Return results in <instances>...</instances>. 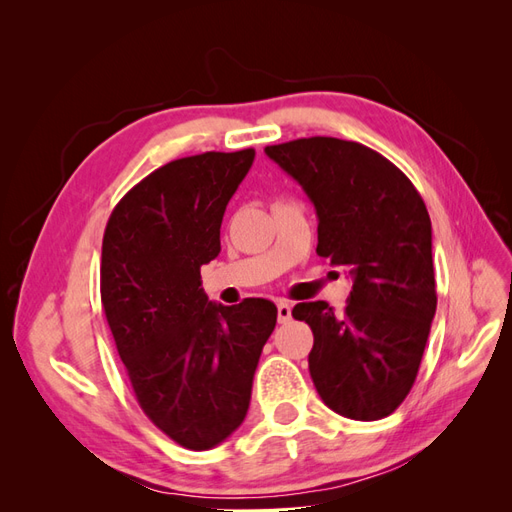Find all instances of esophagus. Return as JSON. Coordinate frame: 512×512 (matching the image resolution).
<instances>
[{
  "label": "esophagus",
  "mask_w": 512,
  "mask_h": 512,
  "mask_svg": "<svg viewBox=\"0 0 512 512\" xmlns=\"http://www.w3.org/2000/svg\"><path fill=\"white\" fill-rule=\"evenodd\" d=\"M290 318H292V305L288 301H277V320L286 324L290 322Z\"/></svg>",
  "instance_id": "34e87169"
}]
</instances>
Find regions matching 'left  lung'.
I'll use <instances>...</instances> for the list:
<instances>
[{
    "mask_svg": "<svg viewBox=\"0 0 512 512\" xmlns=\"http://www.w3.org/2000/svg\"><path fill=\"white\" fill-rule=\"evenodd\" d=\"M265 153L314 203L316 252L352 277L342 316L324 301L292 309L314 333L316 391L337 414L378 421L410 393L436 314L427 207L395 164L361 143L312 136Z\"/></svg>",
    "mask_w": 512,
    "mask_h": 512,
    "instance_id": "obj_1",
    "label": "left lung"
}]
</instances>
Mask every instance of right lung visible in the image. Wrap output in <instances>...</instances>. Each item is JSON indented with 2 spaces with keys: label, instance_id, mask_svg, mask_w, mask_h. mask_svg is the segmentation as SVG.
Listing matches in <instances>:
<instances>
[{
  "label": "right lung",
  "instance_id": "right-lung-1",
  "mask_svg": "<svg viewBox=\"0 0 512 512\" xmlns=\"http://www.w3.org/2000/svg\"><path fill=\"white\" fill-rule=\"evenodd\" d=\"M254 156L207 151L168 162L119 200L104 230L100 292L117 352L151 423L190 451H209L243 423L277 322L267 299L226 307L200 288Z\"/></svg>",
  "mask_w": 512,
  "mask_h": 512
}]
</instances>
